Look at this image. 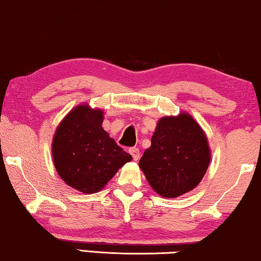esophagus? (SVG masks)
I'll use <instances>...</instances> for the list:
<instances>
[{"label": "esophagus", "instance_id": "obj_1", "mask_svg": "<svg viewBox=\"0 0 261 261\" xmlns=\"http://www.w3.org/2000/svg\"><path fill=\"white\" fill-rule=\"evenodd\" d=\"M129 153L132 154V156H133L134 160H139V158H140V151H139V148L137 147L129 148Z\"/></svg>", "mask_w": 261, "mask_h": 261}]
</instances>
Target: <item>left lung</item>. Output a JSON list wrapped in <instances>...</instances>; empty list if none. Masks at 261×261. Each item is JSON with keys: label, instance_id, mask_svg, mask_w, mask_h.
Returning a JSON list of instances; mask_svg holds the SVG:
<instances>
[{"label": "left lung", "instance_id": "obj_1", "mask_svg": "<svg viewBox=\"0 0 261 261\" xmlns=\"http://www.w3.org/2000/svg\"><path fill=\"white\" fill-rule=\"evenodd\" d=\"M210 163L208 139L188 113L162 117L139 166L153 190L174 198L199 184Z\"/></svg>", "mask_w": 261, "mask_h": 261}]
</instances>
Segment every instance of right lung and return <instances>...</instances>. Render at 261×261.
Masks as SVG:
<instances>
[{
	"label": "right lung",
	"mask_w": 261,
	"mask_h": 261,
	"mask_svg": "<svg viewBox=\"0 0 261 261\" xmlns=\"http://www.w3.org/2000/svg\"><path fill=\"white\" fill-rule=\"evenodd\" d=\"M102 122L101 109L77 106L64 117L53 137L57 172L67 185L84 194L98 192L132 160L103 129Z\"/></svg>",
	"instance_id": "add662e5"
}]
</instances>
